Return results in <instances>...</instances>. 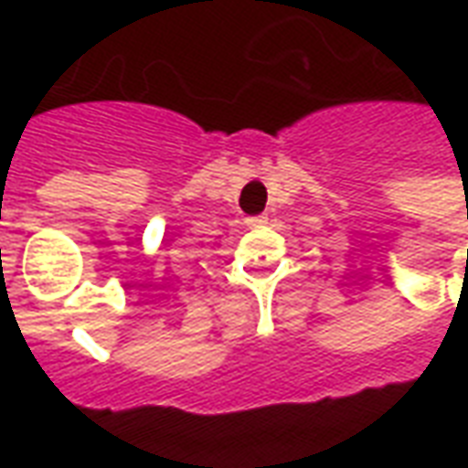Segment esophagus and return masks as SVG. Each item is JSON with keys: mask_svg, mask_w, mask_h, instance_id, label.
I'll list each match as a JSON object with an SVG mask.
<instances>
[{"mask_svg": "<svg viewBox=\"0 0 468 468\" xmlns=\"http://www.w3.org/2000/svg\"><path fill=\"white\" fill-rule=\"evenodd\" d=\"M245 223L250 225V228H258V225H265V223H268V218H263V215H255V218H248Z\"/></svg>", "mask_w": 468, "mask_h": 468, "instance_id": "34e87169", "label": "esophagus"}]
</instances>
